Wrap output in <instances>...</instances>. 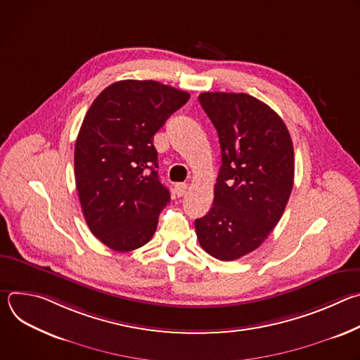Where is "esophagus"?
<instances>
[{
	"instance_id": "1",
	"label": "esophagus",
	"mask_w": 360,
	"mask_h": 360,
	"mask_svg": "<svg viewBox=\"0 0 360 360\" xmlns=\"http://www.w3.org/2000/svg\"><path fill=\"white\" fill-rule=\"evenodd\" d=\"M186 189H188V185H186V184H182V182H179V184H175V186H174V191H175L176 196H179V198L185 195Z\"/></svg>"
}]
</instances>
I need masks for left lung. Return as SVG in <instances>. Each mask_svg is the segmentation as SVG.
I'll list each match as a JSON object with an SVG mask.
<instances>
[{"instance_id": "8db88e82", "label": "left lung", "mask_w": 360, "mask_h": 360, "mask_svg": "<svg viewBox=\"0 0 360 360\" xmlns=\"http://www.w3.org/2000/svg\"><path fill=\"white\" fill-rule=\"evenodd\" d=\"M217 128L221 168L214 205L195 221L199 245L219 261L259 248L283 215L293 176V145L282 118L248 94L198 96Z\"/></svg>"}]
</instances>
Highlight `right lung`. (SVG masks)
<instances>
[{"label": "right lung", "mask_w": 360, "mask_h": 360, "mask_svg": "<svg viewBox=\"0 0 360 360\" xmlns=\"http://www.w3.org/2000/svg\"><path fill=\"white\" fill-rule=\"evenodd\" d=\"M189 94L157 81L125 79L102 91L75 142V184L91 232L129 252L148 243L169 202L160 181L155 135Z\"/></svg>", "instance_id": "right-lung-1"}]
</instances>
